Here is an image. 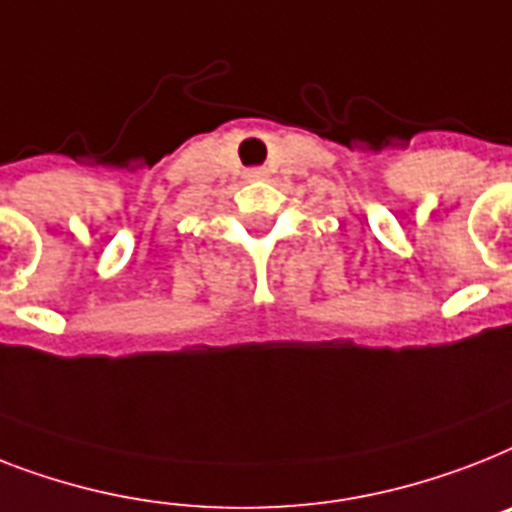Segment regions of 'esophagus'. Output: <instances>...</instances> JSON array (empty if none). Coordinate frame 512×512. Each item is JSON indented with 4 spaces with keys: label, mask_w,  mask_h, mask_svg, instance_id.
Returning <instances> with one entry per match:
<instances>
[{
    "label": "esophagus",
    "mask_w": 512,
    "mask_h": 512,
    "mask_svg": "<svg viewBox=\"0 0 512 512\" xmlns=\"http://www.w3.org/2000/svg\"><path fill=\"white\" fill-rule=\"evenodd\" d=\"M263 176H265V173L260 168H249L247 170V178H263Z\"/></svg>",
    "instance_id": "34e87169"
}]
</instances>
